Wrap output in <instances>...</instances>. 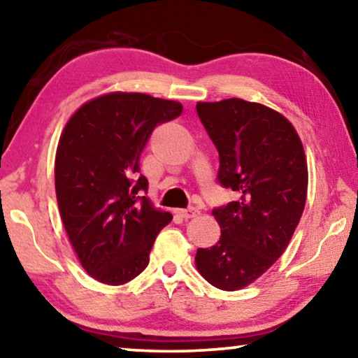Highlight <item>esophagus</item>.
<instances>
[{"instance_id":"esophagus-1","label":"esophagus","mask_w":358,"mask_h":358,"mask_svg":"<svg viewBox=\"0 0 358 358\" xmlns=\"http://www.w3.org/2000/svg\"><path fill=\"white\" fill-rule=\"evenodd\" d=\"M176 213H178L182 219H192V217H196L198 214H200V211H198L194 206L187 208V210H178Z\"/></svg>"}]
</instances>
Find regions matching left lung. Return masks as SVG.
I'll use <instances>...</instances> for the list:
<instances>
[{"label":"left lung","instance_id":"1","mask_svg":"<svg viewBox=\"0 0 358 358\" xmlns=\"http://www.w3.org/2000/svg\"><path fill=\"white\" fill-rule=\"evenodd\" d=\"M219 152L217 179L240 195L213 211L221 238L198 248L196 271L213 287L255 283L287 250L307 198V160L294 126L277 110L232 97L198 102Z\"/></svg>","mask_w":358,"mask_h":358}]
</instances>
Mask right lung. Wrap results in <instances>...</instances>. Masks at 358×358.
<instances>
[{"label":"right lung","mask_w":358,"mask_h":358,"mask_svg":"<svg viewBox=\"0 0 358 358\" xmlns=\"http://www.w3.org/2000/svg\"><path fill=\"white\" fill-rule=\"evenodd\" d=\"M182 103L142 92H107L85 102L60 134L54 179L59 213L76 257L97 282L123 285L148 264L173 214L153 206L139 157L158 124Z\"/></svg>","instance_id":"add662e5"}]
</instances>
